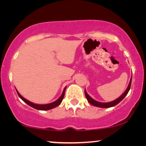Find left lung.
<instances>
[{"label":"left lung","mask_w":146,"mask_h":146,"mask_svg":"<svg viewBox=\"0 0 146 146\" xmlns=\"http://www.w3.org/2000/svg\"><path fill=\"white\" fill-rule=\"evenodd\" d=\"M131 82H132V76H131V80H130L129 84H128V87H127V89H126V91H125L124 93L121 94V95L119 98H117V99H116V100H115L113 101H111V102H98V101L95 100H94V99L92 98V97L88 95V94L87 93L86 91H85V97H86L87 101H88V102H90L91 104H92V105L95 106V107H100V108H109V107H114V106L117 105L118 103H119V102H120L124 98L125 96H126L127 95L128 93V92H129L130 89H131Z\"/></svg>","instance_id":"obj_1"}]
</instances>
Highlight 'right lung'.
<instances>
[{
  "instance_id": "add662e5",
  "label": "right lung",
  "mask_w": 146,
  "mask_h": 146,
  "mask_svg": "<svg viewBox=\"0 0 146 146\" xmlns=\"http://www.w3.org/2000/svg\"><path fill=\"white\" fill-rule=\"evenodd\" d=\"M15 90H16V89H15ZM66 90V87H65L64 90H63V93H62V94H61V96H60L56 101H54V102H51V103L46 104H38L33 103V102H30V101L27 100V99H25L24 97H22L17 90H16V92H17V94H18V96L20 97V98H21L22 100L25 102V103H27L28 105L30 106V107L34 108V109H37V110L47 111V110H50V109H53V108H55L56 107H57V106H59V104H61V102H62V100L63 99V97H64Z\"/></svg>"
}]
</instances>
